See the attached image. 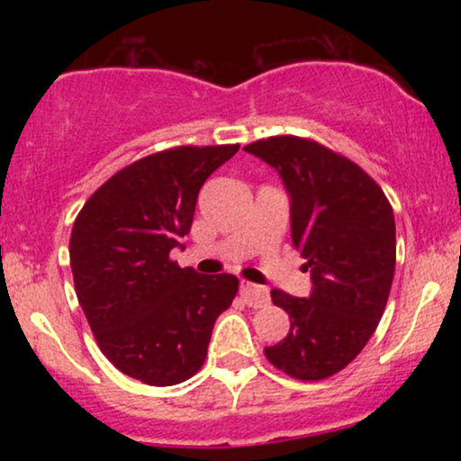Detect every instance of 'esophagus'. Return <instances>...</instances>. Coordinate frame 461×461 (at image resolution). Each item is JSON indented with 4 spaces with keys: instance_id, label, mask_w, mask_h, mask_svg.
I'll list each match as a JSON object with an SVG mask.
<instances>
[{
    "instance_id": "1",
    "label": "esophagus",
    "mask_w": 461,
    "mask_h": 461,
    "mask_svg": "<svg viewBox=\"0 0 461 461\" xmlns=\"http://www.w3.org/2000/svg\"><path fill=\"white\" fill-rule=\"evenodd\" d=\"M240 293L242 297H245L247 305H251V308H264V305H268V301H271V297H268V290L256 284L242 282Z\"/></svg>"
}]
</instances>
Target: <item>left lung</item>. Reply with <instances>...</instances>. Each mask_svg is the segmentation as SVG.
Listing matches in <instances>:
<instances>
[{"label": "left lung", "instance_id": "left-lung-1", "mask_svg": "<svg viewBox=\"0 0 461 461\" xmlns=\"http://www.w3.org/2000/svg\"><path fill=\"white\" fill-rule=\"evenodd\" d=\"M245 151L282 177L290 236L312 279L305 299L271 290L290 331L264 356L290 377L319 382L356 359L382 321L396 262L393 208L356 162L314 140L273 136Z\"/></svg>", "mask_w": 461, "mask_h": 461}]
</instances>
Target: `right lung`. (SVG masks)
Masks as SVG:
<instances>
[{
	"instance_id": "right-lung-1",
	"label": "right lung",
	"mask_w": 461,
	"mask_h": 461,
	"mask_svg": "<svg viewBox=\"0 0 461 461\" xmlns=\"http://www.w3.org/2000/svg\"><path fill=\"white\" fill-rule=\"evenodd\" d=\"M238 145L176 147L121 168L79 210L68 256L99 348L149 385L186 382L208 356L234 275H199L168 258L190 231L199 190Z\"/></svg>"
}]
</instances>
